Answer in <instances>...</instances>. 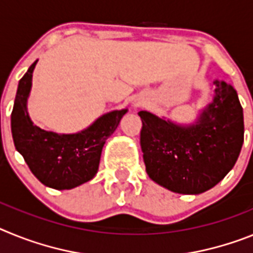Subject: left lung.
<instances>
[{
    "label": "left lung",
    "instance_id": "obj_1",
    "mask_svg": "<svg viewBox=\"0 0 253 253\" xmlns=\"http://www.w3.org/2000/svg\"><path fill=\"white\" fill-rule=\"evenodd\" d=\"M214 84V100L193 126L182 127L139 112L146 172L173 192L197 195L210 190L228 174L241 153L242 105L233 86L218 80Z\"/></svg>",
    "mask_w": 253,
    "mask_h": 253
}]
</instances>
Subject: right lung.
Returning a JSON list of instances; mask_svg holds the SVG:
<instances>
[{
  "mask_svg": "<svg viewBox=\"0 0 253 253\" xmlns=\"http://www.w3.org/2000/svg\"><path fill=\"white\" fill-rule=\"evenodd\" d=\"M35 65L37 61L19 81L11 113L12 139L16 150L42 183L56 190H70L96 174L105 140L116 131L127 109L109 112L89 128L74 135H58L39 128L26 112Z\"/></svg>",
  "mask_w": 253,
  "mask_h": 253,
  "instance_id": "obj_1",
  "label": "right lung"
}]
</instances>
